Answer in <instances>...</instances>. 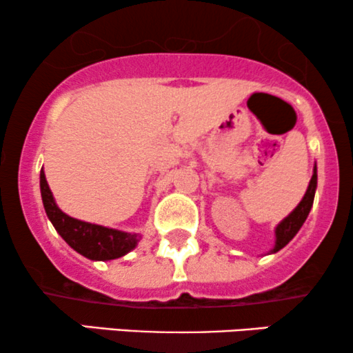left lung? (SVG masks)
Returning a JSON list of instances; mask_svg holds the SVG:
<instances>
[{"label":"left lung","mask_w":353,"mask_h":353,"mask_svg":"<svg viewBox=\"0 0 353 353\" xmlns=\"http://www.w3.org/2000/svg\"><path fill=\"white\" fill-rule=\"evenodd\" d=\"M315 188H317V168H314L309 188H307V192L305 196H303V199L301 201V204H299L289 216L283 219L281 224L277 225V229H275V247L270 252H277L282 247H285L290 241H292L295 234L299 232V229L302 228L307 216H309L312 204H314Z\"/></svg>","instance_id":"obj_1"}]
</instances>
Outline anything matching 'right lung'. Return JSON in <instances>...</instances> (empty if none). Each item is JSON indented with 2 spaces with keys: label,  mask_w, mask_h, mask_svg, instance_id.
<instances>
[{
  "label": "right lung",
  "mask_w": 353,
  "mask_h": 353,
  "mask_svg": "<svg viewBox=\"0 0 353 353\" xmlns=\"http://www.w3.org/2000/svg\"><path fill=\"white\" fill-rule=\"evenodd\" d=\"M39 185H41V197L48 217L59 232V236L76 252L91 259V261H111V259L123 257L124 254H128L129 250L136 247L137 241H139V234L121 232V230L89 224V222L66 216L52 199L43 169L39 174Z\"/></svg>",
  "instance_id": "1"
}]
</instances>
